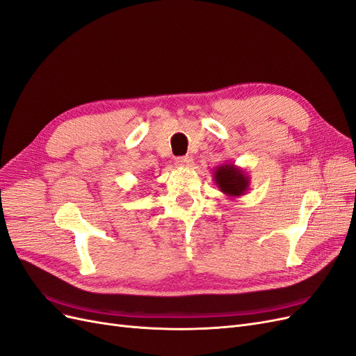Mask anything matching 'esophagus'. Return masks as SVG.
Returning <instances> with one entry per match:
<instances>
[{"mask_svg": "<svg viewBox=\"0 0 356 356\" xmlns=\"http://www.w3.org/2000/svg\"><path fill=\"white\" fill-rule=\"evenodd\" d=\"M177 165L181 168H190L193 165L191 157H179L177 159Z\"/></svg>", "mask_w": 356, "mask_h": 356, "instance_id": "obj_1", "label": "esophagus"}]
</instances>
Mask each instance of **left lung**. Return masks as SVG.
I'll return each instance as SVG.
<instances>
[{
	"label": "left lung",
	"mask_w": 356,
	"mask_h": 356,
	"mask_svg": "<svg viewBox=\"0 0 356 356\" xmlns=\"http://www.w3.org/2000/svg\"><path fill=\"white\" fill-rule=\"evenodd\" d=\"M213 181L217 187L229 197H241L250 188V175L245 169L234 163H222L215 168Z\"/></svg>",
	"instance_id": "1"
}]
</instances>
